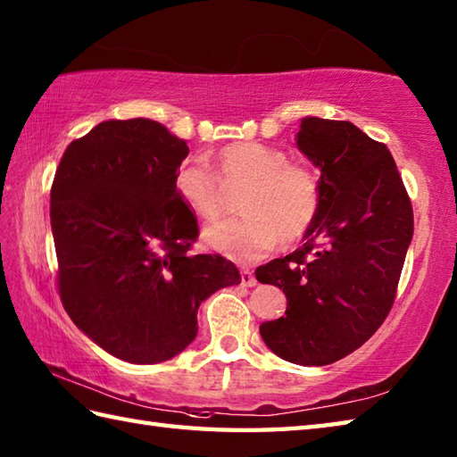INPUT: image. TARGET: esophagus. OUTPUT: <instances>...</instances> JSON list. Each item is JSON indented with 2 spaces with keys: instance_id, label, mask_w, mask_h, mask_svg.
Listing matches in <instances>:
<instances>
[{
  "instance_id": "obj_1",
  "label": "esophagus",
  "mask_w": 457,
  "mask_h": 457,
  "mask_svg": "<svg viewBox=\"0 0 457 457\" xmlns=\"http://www.w3.org/2000/svg\"><path fill=\"white\" fill-rule=\"evenodd\" d=\"M241 285H244V287H255L257 285V278L253 275V270L247 269V267H241Z\"/></svg>"
}]
</instances>
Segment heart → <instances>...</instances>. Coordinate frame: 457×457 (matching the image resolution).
Returning a JSON list of instances; mask_svg holds the SVG:
<instances>
[{"label": "heart", "mask_w": 457, "mask_h": 457, "mask_svg": "<svg viewBox=\"0 0 457 457\" xmlns=\"http://www.w3.org/2000/svg\"><path fill=\"white\" fill-rule=\"evenodd\" d=\"M174 192L190 212L216 220L226 208V191L245 187L237 200L244 216L204 229V244L236 261L267 255L278 239L285 245L303 239L318 216L322 188L316 172L303 162L257 141L223 145L216 172L206 161L187 159L174 170Z\"/></svg>", "instance_id": "obj_1"}]
</instances>
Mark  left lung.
Instances as JSON below:
<instances>
[{
	"label": "left lung",
	"mask_w": 457,
	"mask_h": 457,
	"mask_svg": "<svg viewBox=\"0 0 457 457\" xmlns=\"http://www.w3.org/2000/svg\"><path fill=\"white\" fill-rule=\"evenodd\" d=\"M296 145L320 169L322 202L304 245L255 270L287 295L285 316L259 332L285 361L329 365L391 312L414 216L391 151L353 123L304 118Z\"/></svg>",
	"instance_id": "8db88e82"
}]
</instances>
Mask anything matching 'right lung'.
<instances>
[{"mask_svg": "<svg viewBox=\"0 0 457 457\" xmlns=\"http://www.w3.org/2000/svg\"><path fill=\"white\" fill-rule=\"evenodd\" d=\"M188 145L164 125L102 121L68 145L51 188L58 295L72 322L129 363L179 355L198 306L241 283L231 261L192 255L198 221L174 192Z\"/></svg>", "mask_w": 457, "mask_h": 457, "instance_id": "1", "label": "right lung"}]
</instances>
